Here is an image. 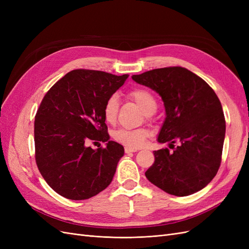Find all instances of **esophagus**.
<instances>
[{"mask_svg":"<svg viewBox=\"0 0 249 249\" xmlns=\"http://www.w3.org/2000/svg\"><path fill=\"white\" fill-rule=\"evenodd\" d=\"M135 152H137L136 148H130V147H124V153L125 154H133Z\"/></svg>","mask_w":249,"mask_h":249,"instance_id":"34e87169","label":"esophagus"}]
</instances>
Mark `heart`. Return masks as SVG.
Here are the masks:
<instances>
[{
	"label": "heart",
	"mask_w": 249,
	"mask_h": 249,
	"mask_svg": "<svg viewBox=\"0 0 249 249\" xmlns=\"http://www.w3.org/2000/svg\"><path fill=\"white\" fill-rule=\"evenodd\" d=\"M130 99L136 103L145 114H153L157 109V100L155 95L146 88L136 87L131 89L129 93ZM119 108L117 94H111L106 100L103 107V115L108 124L115 123ZM149 133L144 127L140 129H118L113 133L112 137L116 142L126 147L138 148L144 145Z\"/></svg>",
	"instance_id": "1"
}]
</instances>
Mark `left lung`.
I'll list each match as a JSON object with an SVG mask.
<instances>
[{"mask_svg": "<svg viewBox=\"0 0 249 249\" xmlns=\"http://www.w3.org/2000/svg\"><path fill=\"white\" fill-rule=\"evenodd\" d=\"M132 79L159 93L166 110L158 141L178 142L155 150V162L145 177L176 196H187L205 188L220 167L225 136L221 103L208 83L180 66L134 74Z\"/></svg>", "mask_w": 249, "mask_h": 249, "instance_id": "1", "label": "left lung"}]
</instances>
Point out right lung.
<instances>
[{"instance_id":"obj_1","label":"right lung","mask_w":249,"mask_h":249,"mask_svg":"<svg viewBox=\"0 0 249 249\" xmlns=\"http://www.w3.org/2000/svg\"><path fill=\"white\" fill-rule=\"evenodd\" d=\"M127 74L74 70L43 96L34 122L35 160L53 190L72 199H88L110 185L124 146L109 140L103 107ZM89 142H107L94 151Z\"/></svg>"}]
</instances>
